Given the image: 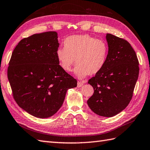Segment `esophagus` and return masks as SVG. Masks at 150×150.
<instances>
[{
    "mask_svg": "<svg viewBox=\"0 0 150 150\" xmlns=\"http://www.w3.org/2000/svg\"><path fill=\"white\" fill-rule=\"evenodd\" d=\"M84 84V82H77V87L78 88H80V87H81L82 85Z\"/></svg>",
    "mask_w": 150,
    "mask_h": 150,
    "instance_id": "1",
    "label": "esophagus"
}]
</instances>
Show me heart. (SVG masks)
<instances>
[{"label": "heart", "instance_id": "heart-1", "mask_svg": "<svg viewBox=\"0 0 150 150\" xmlns=\"http://www.w3.org/2000/svg\"><path fill=\"white\" fill-rule=\"evenodd\" d=\"M64 46L56 50L59 65L64 71L70 72L73 64L75 75L84 78L89 74L100 72L107 62L109 47L106 41L90 35H74L66 37Z\"/></svg>", "mask_w": 150, "mask_h": 150}]
</instances>
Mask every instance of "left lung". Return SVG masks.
Listing matches in <instances>:
<instances>
[{"label":"left lung","mask_w":150,"mask_h":150,"mask_svg":"<svg viewBox=\"0 0 150 150\" xmlns=\"http://www.w3.org/2000/svg\"><path fill=\"white\" fill-rule=\"evenodd\" d=\"M109 54L104 68L88 81L94 93L88 100L90 109L100 116L116 115L131 101L138 79L136 53L128 41L106 34Z\"/></svg>","instance_id":"8db88e82"}]
</instances>
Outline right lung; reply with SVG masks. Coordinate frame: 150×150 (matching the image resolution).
Listing matches in <instances>:
<instances>
[{
	"instance_id": "obj_1",
	"label": "right lung",
	"mask_w": 150,
	"mask_h": 150,
	"mask_svg": "<svg viewBox=\"0 0 150 150\" xmlns=\"http://www.w3.org/2000/svg\"><path fill=\"white\" fill-rule=\"evenodd\" d=\"M55 31L24 38L12 53L8 78L16 103L38 118H48L62 106L68 89L77 81L60 68Z\"/></svg>"
}]
</instances>
